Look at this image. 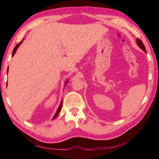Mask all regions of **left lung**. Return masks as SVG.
Masks as SVG:
<instances>
[{"instance_id":"obj_1","label":"left lung","mask_w":159,"mask_h":159,"mask_svg":"<svg viewBox=\"0 0 159 159\" xmlns=\"http://www.w3.org/2000/svg\"><path fill=\"white\" fill-rule=\"evenodd\" d=\"M137 44L138 45V46H139V48H140L141 50H143L145 52H146V48H145V46H144V45H143V42H141L140 39H137Z\"/></svg>"}]
</instances>
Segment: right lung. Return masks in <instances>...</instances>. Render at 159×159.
<instances>
[{
	"instance_id": "right-lung-1",
	"label": "right lung",
	"mask_w": 159,
	"mask_h": 159,
	"mask_svg": "<svg viewBox=\"0 0 159 159\" xmlns=\"http://www.w3.org/2000/svg\"><path fill=\"white\" fill-rule=\"evenodd\" d=\"M22 42H23V39L22 40L21 42H20L19 43H18V44H17L16 46H15V48H13V52H12V57H13L14 56V55H15V53L16 52V51H17V50H18V47L20 46V44H21V43H22ZM8 70H9V67H8V68H7V73H8ZM69 82V80H66V84H65V86L67 85V83ZM62 103H63V101L61 100V102H60V104H59V107H58V109H57V111H56V113H55V116H53V117H52V120H54V119H55V118L57 117V116H58V114L59 113V112L61 111V108H62Z\"/></svg>"
}]
</instances>
